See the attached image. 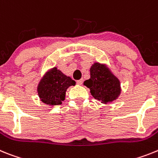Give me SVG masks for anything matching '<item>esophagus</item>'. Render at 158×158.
<instances>
[{"label":"esophagus","mask_w":158,"mask_h":158,"mask_svg":"<svg viewBox=\"0 0 158 158\" xmlns=\"http://www.w3.org/2000/svg\"><path fill=\"white\" fill-rule=\"evenodd\" d=\"M76 83L79 85H82L83 84V79H79V80L76 81Z\"/></svg>","instance_id":"34e87169"}]
</instances>
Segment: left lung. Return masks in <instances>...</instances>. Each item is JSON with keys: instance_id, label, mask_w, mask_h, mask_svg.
I'll return each instance as SVG.
<instances>
[{"instance_id": "left-lung-1", "label": "left lung", "mask_w": 158, "mask_h": 158, "mask_svg": "<svg viewBox=\"0 0 158 158\" xmlns=\"http://www.w3.org/2000/svg\"><path fill=\"white\" fill-rule=\"evenodd\" d=\"M90 78L84 82L95 99L105 104L113 102L120 94V82L105 65L95 63L90 68Z\"/></svg>"}]
</instances>
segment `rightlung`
Instances as JSON below:
<instances>
[{"mask_svg":"<svg viewBox=\"0 0 158 158\" xmlns=\"http://www.w3.org/2000/svg\"><path fill=\"white\" fill-rule=\"evenodd\" d=\"M75 85V80L54 68L47 72L40 82L37 88L38 94L41 101L48 105H60L65 98L67 89L70 86Z\"/></svg>","mask_w":158,"mask_h":158,"instance_id":"add662e5","label":"right lung"}]
</instances>
